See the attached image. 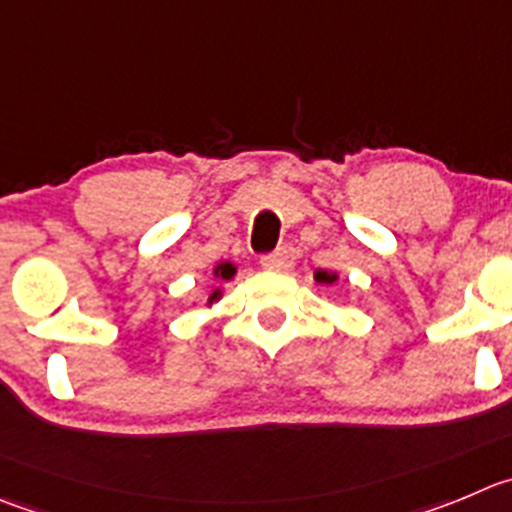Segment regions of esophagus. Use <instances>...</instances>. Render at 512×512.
I'll use <instances>...</instances> for the list:
<instances>
[{
	"instance_id": "obj_1",
	"label": "esophagus",
	"mask_w": 512,
	"mask_h": 512,
	"mask_svg": "<svg viewBox=\"0 0 512 512\" xmlns=\"http://www.w3.org/2000/svg\"><path fill=\"white\" fill-rule=\"evenodd\" d=\"M261 264H264V269L281 271V274H286V271L294 269V248H291V246L279 248L276 253H271V256L261 259Z\"/></svg>"
}]
</instances>
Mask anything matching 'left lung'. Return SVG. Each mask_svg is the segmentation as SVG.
<instances>
[{
    "label": "left lung",
    "instance_id": "8db88e82",
    "mask_svg": "<svg viewBox=\"0 0 512 512\" xmlns=\"http://www.w3.org/2000/svg\"><path fill=\"white\" fill-rule=\"evenodd\" d=\"M314 281L316 284H324V286H332L339 281L337 271H326V269H316L314 271Z\"/></svg>",
    "mask_w": 512,
    "mask_h": 512
}]
</instances>
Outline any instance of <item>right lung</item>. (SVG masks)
<instances>
[{"instance_id": "add662e5", "label": "right lung", "mask_w": 512, "mask_h": 512, "mask_svg": "<svg viewBox=\"0 0 512 512\" xmlns=\"http://www.w3.org/2000/svg\"><path fill=\"white\" fill-rule=\"evenodd\" d=\"M236 264H231V261H218L216 266H213V279H218V281H231L233 276H236ZM223 296V289H213L211 294H208V299H206V306H213L216 304L218 299H221Z\"/></svg>"}]
</instances>
